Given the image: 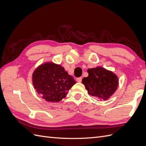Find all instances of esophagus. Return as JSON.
Instances as JSON below:
<instances>
[{"instance_id":"obj_1","label":"esophagus","mask_w":146,"mask_h":146,"mask_svg":"<svg viewBox=\"0 0 146 146\" xmlns=\"http://www.w3.org/2000/svg\"><path fill=\"white\" fill-rule=\"evenodd\" d=\"M76 80H77V82H81L82 80V77H78V78H77L76 79Z\"/></svg>"}]
</instances>
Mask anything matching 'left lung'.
I'll return each mask as SVG.
<instances>
[{"mask_svg":"<svg viewBox=\"0 0 146 146\" xmlns=\"http://www.w3.org/2000/svg\"><path fill=\"white\" fill-rule=\"evenodd\" d=\"M88 76L83 78L88 94L100 100H107L117 90L118 78L115 74L101 67L89 69Z\"/></svg>","mask_w":146,"mask_h":146,"instance_id":"obj_1","label":"left lung"}]
</instances>
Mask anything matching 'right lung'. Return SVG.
I'll return each mask as SVG.
<instances>
[{
	"label": "right lung",
	"instance_id": "right-lung-1",
	"mask_svg": "<svg viewBox=\"0 0 146 146\" xmlns=\"http://www.w3.org/2000/svg\"><path fill=\"white\" fill-rule=\"evenodd\" d=\"M35 90L47 102H57L64 98L70 88L76 83L64 68L53 63L39 66L32 76Z\"/></svg>",
	"mask_w": 146,
	"mask_h": 146
}]
</instances>
